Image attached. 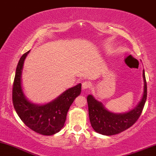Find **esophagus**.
<instances>
[{"label":"esophagus","instance_id":"34e87169","mask_svg":"<svg viewBox=\"0 0 156 156\" xmlns=\"http://www.w3.org/2000/svg\"><path fill=\"white\" fill-rule=\"evenodd\" d=\"M92 84L90 81H88V80H85V81L83 82L82 83V88L83 89H90L92 87Z\"/></svg>","mask_w":156,"mask_h":156}]
</instances>
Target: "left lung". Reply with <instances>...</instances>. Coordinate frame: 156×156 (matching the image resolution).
Segmentation results:
<instances>
[{
	"instance_id": "8db88e82",
	"label": "left lung",
	"mask_w": 156,
	"mask_h": 156,
	"mask_svg": "<svg viewBox=\"0 0 156 156\" xmlns=\"http://www.w3.org/2000/svg\"><path fill=\"white\" fill-rule=\"evenodd\" d=\"M143 78L144 88L142 99L135 108L125 114H113L107 111L101 102L96 101L92 95L87 97L89 119L97 133L105 136L115 135L129 128L138 120L147 100V82L144 70Z\"/></svg>"
}]
</instances>
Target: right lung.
Returning a JSON list of instances; mask_svg holds the SVG:
<instances>
[{"label":"right lung","mask_w":156,"mask_h":156,"mask_svg":"<svg viewBox=\"0 0 156 156\" xmlns=\"http://www.w3.org/2000/svg\"><path fill=\"white\" fill-rule=\"evenodd\" d=\"M29 51L21 56L17 64L12 88V103L17 115L26 126L39 134L51 136L63 128L69 107L80 94L81 84L67 89L46 105H37L30 103L25 98L21 87L23 62Z\"/></svg>","instance_id":"obj_1"}]
</instances>
